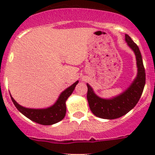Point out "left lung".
<instances>
[{"instance_id":"8db88e82","label":"left lung","mask_w":155,"mask_h":155,"mask_svg":"<svg viewBox=\"0 0 155 155\" xmlns=\"http://www.w3.org/2000/svg\"><path fill=\"white\" fill-rule=\"evenodd\" d=\"M125 41L136 56L137 74L130 86L120 94L111 98L97 96L91 86L87 83V99L92 113L104 119H115L126 115L134 109L141 97L145 84V73L141 52L132 39L125 34Z\"/></svg>"}]
</instances>
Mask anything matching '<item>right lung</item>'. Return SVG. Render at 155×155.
Masks as SVG:
<instances>
[{
	"label": "right lung",
	"mask_w": 155,
	"mask_h": 155,
	"mask_svg": "<svg viewBox=\"0 0 155 155\" xmlns=\"http://www.w3.org/2000/svg\"><path fill=\"white\" fill-rule=\"evenodd\" d=\"M78 83L79 81L77 80L73 85L63 91L53 105L42 109H33L22 107L13 99L11 94L10 97L17 109L30 120L43 125H51L59 122L64 118L67 111L66 101L72 94Z\"/></svg>",
	"instance_id": "1"
}]
</instances>
